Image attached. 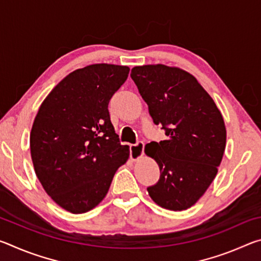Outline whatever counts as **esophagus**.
<instances>
[{
    "mask_svg": "<svg viewBox=\"0 0 261 261\" xmlns=\"http://www.w3.org/2000/svg\"><path fill=\"white\" fill-rule=\"evenodd\" d=\"M145 144L143 141H137L136 144L130 145V158L132 160H138L139 158L143 156Z\"/></svg>",
    "mask_w": 261,
    "mask_h": 261,
    "instance_id": "34e87169",
    "label": "esophagus"
}]
</instances>
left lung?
<instances>
[{
  "instance_id": "obj_1",
  "label": "left lung",
  "mask_w": 261,
  "mask_h": 261,
  "mask_svg": "<svg viewBox=\"0 0 261 261\" xmlns=\"http://www.w3.org/2000/svg\"><path fill=\"white\" fill-rule=\"evenodd\" d=\"M132 81L166 140L145 152L158 162L160 179L147 188L159 206L183 211L196 204L213 182L226 148L223 117L192 74L163 64L131 70Z\"/></svg>"
}]
</instances>
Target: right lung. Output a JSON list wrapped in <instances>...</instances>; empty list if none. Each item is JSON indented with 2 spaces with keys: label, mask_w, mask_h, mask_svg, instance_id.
<instances>
[{
  "label": "right lung",
  "mask_w": 261,
  "mask_h": 261,
  "mask_svg": "<svg viewBox=\"0 0 261 261\" xmlns=\"http://www.w3.org/2000/svg\"><path fill=\"white\" fill-rule=\"evenodd\" d=\"M129 71L105 63L74 70L53 88L34 118L30 148L35 174L48 196L73 214L103 199L129 158L108 110Z\"/></svg>",
  "instance_id": "obj_1"
}]
</instances>
